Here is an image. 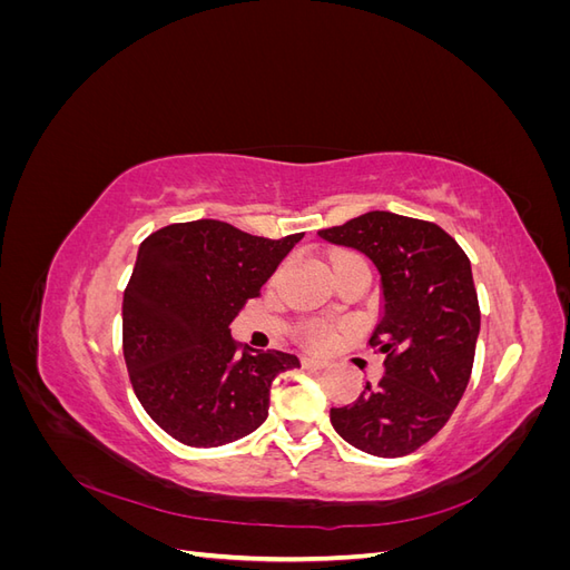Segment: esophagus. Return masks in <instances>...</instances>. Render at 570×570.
<instances>
[{
  "instance_id": "obj_1",
  "label": "esophagus",
  "mask_w": 570,
  "mask_h": 570,
  "mask_svg": "<svg viewBox=\"0 0 570 570\" xmlns=\"http://www.w3.org/2000/svg\"><path fill=\"white\" fill-rule=\"evenodd\" d=\"M302 366H304V368H308V371H321V368H325L327 364H325V361H321V358L304 356V358H302Z\"/></svg>"
}]
</instances>
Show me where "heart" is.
<instances>
[{
    "label": "heart",
    "instance_id": "obj_1",
    "mask_svg": "<svg viewBox=\"0 0 570 570\" xmlns=\"http://www.w3.org/2000/svg\"><path fill=\"white\" fill-rule=\"evenodd\" d=\"M350 256H354V254H342V256H337L335 262H333V266H335L337 262H342V258H350ZM299 337H302L304 344H308V347L321 350V347H325L327 340H331V327L323 325V323H316V321H314V323H304L302 331H299Z\"/></svg>",
    "mask_w": 570,
    "mask_h": 570
}]
</instances>
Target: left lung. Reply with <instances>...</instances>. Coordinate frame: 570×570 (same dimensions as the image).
<instances>
[{"mask_svg":"<svg viewBox=\"0 0 570 570\" xmlns=\"http://www.w3.org/2000/svg\"><path fill=\"white\" fill-rule=\"evenodd\" d=\"M318 235L364 252L383 283V318L368 344L385 354V375L331 409V423L361 452L406 456L440 433L471 381L480 333L471 262L435 223L390 212Z\"/></svg>","mask_w":570,"mask_h":570,"instance_id":"1","label":"left lung"}]
</instances>
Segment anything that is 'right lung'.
Masks as SVG:
<instances>
[{"instance_id": "add662e5", "label": "right lung", "mask_w": 570, "mask_h": 570, "mask_svg": "<svg viewBox=\"0 0 570 570\" xmlns=\"http://www.w3.org/2000/svg\"><path fill=\"white\" fill-rule=\"evenodd\" d=\"M302 237H256L202 218L140 245L124 295V358L137 400L164 433L206 450L266 421L271 383L299 358L243 350L230 323Z\"/></svg>"}]
</instances>
